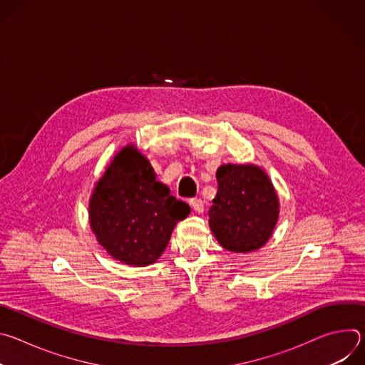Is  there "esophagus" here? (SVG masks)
Instances as JSON below:
<instances>
[{
  "label": "esophagus",
  "instance_id": "esophagus-1",
  "mask_svg": "<svg viewBox=\"0 0 365 365\" xmlns=\"http://www.w3.org/2000/svg\"><path fill=\"white\" fill-rule=\"evenodd\" d=\"M189 203H190V206L193 207V210L197 212V214H202L203 212V210H205V207H203V200L202 199H190L189 200Z\"/></svg>",
  "mask_w": 365,
  "mask_h": 365
}]
</instances>
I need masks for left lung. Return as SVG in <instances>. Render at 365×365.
I'll return each mask as SVG.
<instances>
[{"instance_id":"obj_1","label":"left lung","mask_w":365,"mask_h":365,"mask_svg":"<svg viewBox=\"0 0 365 365\" xmlns=\"http://www.w3.org/2000/svg\"><path fill=\"white\" fill-rule=\"evenodd\" d=\"M218 192L210 210V227L228 251L262 248L279 220V197L266 172L255 165H222Z\"/></svg>"}]
</instances>
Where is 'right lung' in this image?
Wrapping results in <instances>:
<instances>
[{
	"label": "right lung",
	"mask_w": 365,
	"mask_h": 365,
	"mask_svg": "<svg viewBox=\"0 0 365 365\" xmlns=\"http://www.w3.org/2000/svg\"><path fill=\"white\" fill-rule=\"evenodd\" d=\"M189 214L190 206L155 180L150 162L133 144L115 154L89 199V224L98 242L134 267L158 262L173 228Z\"/></svg>",
	"instance_id": "1"
}]
</instances>
